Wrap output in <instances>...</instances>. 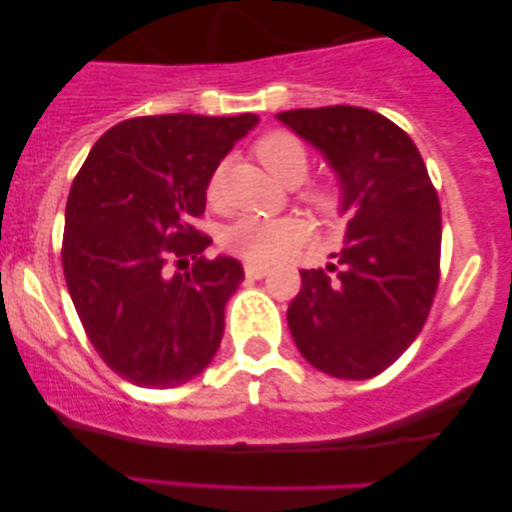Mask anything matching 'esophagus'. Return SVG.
<instances>
[{"label":"esophagus","instance_id":"34e87169","mask_svg":"<svg viewBox=\"0 0 512 512\" xmlns=\"http://www.w3.org/2000/svg\"><path fill=\"white\" fill-rule=\"evenodd\" d=\"M267 274L269 269L262 267V264H245V276H248V279H264Z\"/></svg>","mask_w":512,"mask_h":512}]
</instances>
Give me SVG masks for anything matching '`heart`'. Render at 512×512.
I'll list each match as a JSON object with an SVG mask.
<instances>
[{
    "instance_id": "b5f03b06",
    "label": "heart",
    "mask_w": 512,
    "mask_h": 512,
    "mask_svg": "<svg viewBox=\"0 0 512 512\" xmlns=\"http://www.w3.org/2000/svg\"><path fill=\"white\" fill-rule=\"evenodd\" d=\"M255 154L264 163V168L279 178L286 185H301L308 175L310 161L305 146L298 142L289 132H269L257 142ZM223 190V168H216L211 173L207 185V197L211 202L221 197ZM313 204L322 211H332L337 207V195L332 190H317L310 195ZM305 228L301 221L289 219V216H279V219H269V216H240L223 231L221 243L223 248L231 250L233 255L243 257V260L269 264L286 257L293 248L303 243Z\"/></svg>"
}]
</instances>
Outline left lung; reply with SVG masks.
I'll list each match as a JSON object with an SVG mask.
<instances>
[{"mask_svg":"<svg viewBox=\"0 0 512 512\" xmlns=\"http://www.w3.org/2000/svg\"><path fill=\"white\" fill-rule=\"evenodd\" d=\"M325 156L349 216L337 264L303 269L289 330L305 361L366 380L397 361L424 327L438 289L440 204L409 134L351 105L276 113Z\"/></svg>","mask_w":512,"mask_h":512,"instance_id":"obj_1","label":"left lung"}]
</instances>
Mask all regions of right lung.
<instances>
[{
  "instance_id": "add662e5",
  "label": "right lung",
  "mask_w": 512,
  "mask_h": 512,
  "mask_svg": "<svg viewBox=\"0 0 512 512\" xmlns=\"http://www.w3.org/2000/svg\"><path fill=\"white\" fill-rule=\"evenodd\" d=\"M260 117H134L103 134L69 190L62 267L101 358L139 387H178L209 366L226 301L245 279L228 255L204 260L192 228L207 185ZM196 260L180 275L167 264Z\"/></svg>"
}]
</instances>
